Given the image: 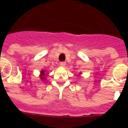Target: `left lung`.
Here are the masks:
<instances>
[{"label":"left lung","instance_id":"left-lung-1","mask_svg":"<svg viewBox=\"0 0 128 128\" xmlns=\"http://www.w3.org/2000/svg\"><path fill=\"white\" fill-rule=\"evenodd\" d=\"M46 71H45V70H42L41 71H40V79L43 81H45L46 80V78H45V76H46Z\"/></svg>","mask_w":128,"mask_h":128}]
</instances>
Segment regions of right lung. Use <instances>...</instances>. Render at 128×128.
Segmentation results:
<instances>
[{
    "label": "right lung",
    "instance_id": "1",
    "mask_svg": "<svg viewBox=\"0 0 128 128\" xmlns=\"http://www.w3.org/2000/svg\"><path fill=\"white\" fill-rule=\"evenodd\" d=\"M81 74H82V72H81V73H80V75H81Z\"/></svg>",
    "mask_w": 128,
    "mask_h": 128
}]
</instances>
